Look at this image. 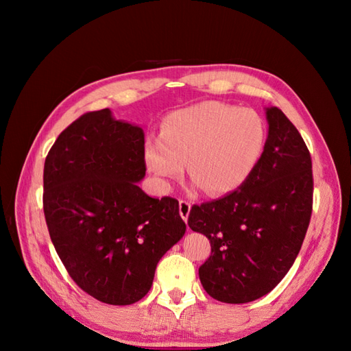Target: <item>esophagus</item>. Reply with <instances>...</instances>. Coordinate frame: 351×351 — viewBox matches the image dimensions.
<instances>
[{"label": "esophagus", "instance_id": "34e87169", "mask_svg": "<svg viewBox=\"0 0 351 351\" xmlns=\"http://www.w3.org/2000/svg\"><path fill=\"white\" fill-rule=\"evenodd\" d=\"M190 208H191V204L189 202V200H184V199L180 200V214H181V217H182L185 221H187V219H189Z\"/></svg>", "mask_w": 351, "mask_h": 351}]
</instances>
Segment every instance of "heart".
Returning <instances> with one entry per match:
<instances>
[{
  "label": "heart",
  "instance_id": "obj_1",
  "mask_svg": "<svg viewBox=\"0 0 351 351\" xmlns=\"http://www.w3.org/2000/svg\"><path fill=\"white\" fill-rule=\"evenodd\" d=\"M265 123L256 111L206 101L164 119L161 137L147 138L145 161L162 184L180 176L187 161L193 181L211 196L249 180L264 154Z\"/></svg>",
  "mask_w": 351,
  "mask_h": 351
}]
</instances>
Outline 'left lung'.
I'll use <instances>...</instances> for the list:
<instances>
[{
    "mask_svg": "<svg viewBox=\"0 0 351 351\" xmlns=\"http://www.w3.org/2000/svg\"><path fill=\"white\" fill-rule=\"evenodd\" d=\"M268 138L241 187L193 205L189 226L211 243L199 278L213 299L247 303L278 285L299 255L312 214L309 149L278 107L267 108Z\"/></svg>",
    "mask_w": 351,
    "mask_h": 351,
    "instance_id": "left-lung-1",
    "label": "left lung"
}]
</instances>
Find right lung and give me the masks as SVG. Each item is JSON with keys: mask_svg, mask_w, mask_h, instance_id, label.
I'll return each instance as SVG.
<instances>
[{"mask_svg": "<svg viewBox=\"0 0 351 351\" xmlns=\"http://www.w3.org/2000/svg\"><path fill=\"white\" fill-rule=\"evenodd\" d=\"M145 134L88 111L52 145L43 167V213L57 255L77 285L108 304L147 294L161 256L185 234L180 202L149 197Z\"/></svg>", "mask_w": 351, "mask_h": 351, "instance_id": "right-lung-1", "label": "right lung"}]
</instances>
